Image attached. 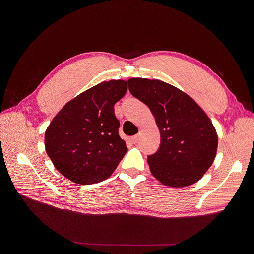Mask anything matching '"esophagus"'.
Masks as SVG:
<instances>
[{
	"mask_svg": "<svg viewBox=\"0 0 254 254\" xmlns=\"http://www.w3.org/2000/svg\"><path fill=\"white\" fill-rule=\"evenodd\" d=\"M130 142L131 143H134V144H136L138 141H139V135H136V136H132L130 139Z\"/></svg>",
	"mask_w": 254,
	"mask_h": 254,
	"instance_id": "obj_1",
	"label": "esophagus"
}]
</instances>
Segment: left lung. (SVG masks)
Returning a JSON list of instances; mask_svg holds the SVG:
<instances>
[{"mask_svg":"<svg viewBox=\"0 0 254 254\" xmlns=\"http://www.w3.org/2000/svg\"><path fill=\"white\" fill-rule=\"evenodd\" d=\"M127 84L149 107L161 132L158 150L147 157L152 175L172 188L198 181L214 162L218 145L208 115L189 95L161 80L130 78Z\"/></svg>","mask_w":254,"mask_h":254,"instance_id":"obj_1","label":"left lung"}]
</instances>
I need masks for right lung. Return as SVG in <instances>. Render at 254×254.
Here are the masks:
<instances>
[{"label":"right lung","instance_id":"1","mask_svg":"<svg viewBox=\"0 0 254 254\" xmlns=\"http://www.w3.org/2000/svg\"><path fill=\"white\" fill-rule=\"evenodd\" d=\"M127 89L125 80L104 81L66 103L52 119L45 131V149L64 177L92 184L112 175L127 151L114 113Z\"/></svg>","mask_w":254,"mask_h":254}]
</instances>
